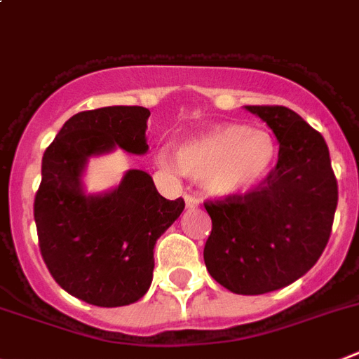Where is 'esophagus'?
<instances>
[{"label": "esophagus", "mask_w": 359, "mask_h": 359, "mask_svg": "<svg viewBox=\"0 0 359 359\" xmlns=\"http://www.w3.org/2000/svg\"><path fill=\"white\" fill-rule=\"evenodd\" d=\"M185 205H187V209H194V207L200 205V200H198L194 194H185Z\"/></svg>", "instance_id": "obj_1"}]
</instances>
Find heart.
<instances>
[{"label":"heart","mask_w":359,"mask_h":359,"mask_svg":"<svg viewBox=\"0 0 359 359\" xmlns=\"http://www.w3.org/2000/svg\"><path fill=\"white\" fill-rule=\"evenodd\" d=\"M274 137L263 128L223 123L187 140L176 152H161L159 163L203 183L212 196L243 194L259 185L276 163Z\"/></svg>","instance_id":"obj_1"}]
</instances>
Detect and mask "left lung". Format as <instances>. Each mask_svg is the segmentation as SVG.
I'll return each instance as SVG.
<instances>
[{
	"label": "left lung",
	"instance_id": "left-lung-1",
	"mask_svg": "<svg viewBox=\"0 0 359 359\" xmlns=\"http://www.w3.org/2000/svg\"><path fill=\"white\" fill-rule=\"evenodd\" d=\"M280 142L278 163L247 194L205 201L212 231L207 271L245 296L283 289L307 274L325 250L338 205L329 147L299 114L280 105H249Z\"/></svg>",
	"mask_w": 359,
	"mask_h": 359
}]
</instances>
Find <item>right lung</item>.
I'll return each mask as SVG.
<instances>
[{
	"label": "right lung",
	"instance_id": "add662e5",
	"mask_svg": "<svg viewBox=\"0 0 359 359\" xmlns=\"http://www.w3.org/2000/svg\"><path fill=\"white\" fill-rule=\"evenodd\" d=\"M145 107L78 112L47 147L34 200L39 250L61 289L96 307H123L152 283L154 245L185 209L156 191L145 170L130 168L114 191L85 194L81 174L90 156L121 147L145 154Z\"/></svg>",
	"mask_w": 359,
	"mask_h": 359
}]
</instances>
